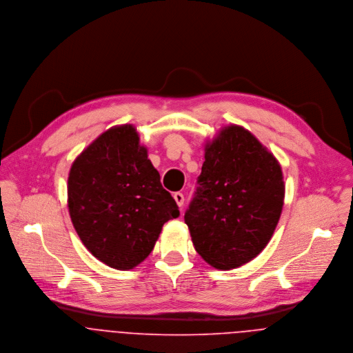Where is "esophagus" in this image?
Returning <instances> with one entry per match:
<instances>
[{
    "label": "esophagus",
    "instance_id": "esophagus-1",
    "mask_svg": "<svg viewBox=\"0 0 353 353\" xmlns=\"http://www.w3.org/2000/svg\"><path fill=\"white\" fill-rule=\"evenodd\" d=\"M174 200H175V202L178 203V206L181 208V206H183V202H185V196H183L182 193L176 192V193H174Z\"/></svg>",
    "mask_w": 353,
    "mask_h": 353
}]
</instances>
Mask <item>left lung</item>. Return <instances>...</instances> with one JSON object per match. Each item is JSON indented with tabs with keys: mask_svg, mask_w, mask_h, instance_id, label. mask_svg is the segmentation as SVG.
<instances>
[{
	"mask_svg": "<svg viewBox=\"0 0 353 353\" xmlns=\"http://www.w3.org/2000/svg\"><path fill=\"white\" fill-rule=\"evenodd\" d=\"M197 192L185 213L196 252L230 270L269 243L284 205L280 163L249 130L231 125L205 145Z\"/></svg>",
	"mask_w": 353,
	"mask_h": 353,
	"instance_id": "obj_1",
	"label": "left lung"
}]
</instances>
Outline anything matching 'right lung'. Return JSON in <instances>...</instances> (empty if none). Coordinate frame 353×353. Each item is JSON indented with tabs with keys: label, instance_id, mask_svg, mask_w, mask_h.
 I'll list each match as a JSON object with an SVG mask.
<instances>
[{
	"label": "right lung",
	"instance_id": "1",
	"mask_svg": "<svg viewBox=\"0 0 353 353\" xmlns=\"http://www.w3.org/2000/svg\"><path fill=\"white\" fill-rule=\"evenodd\" d=\"M68 208L88 252L118 270L141 263L163 224L179 216L132 125L108 129L76 157Z\"/></svg>",
	"mask_w": 353,
	"mask_h": 353
}]
</instances>
